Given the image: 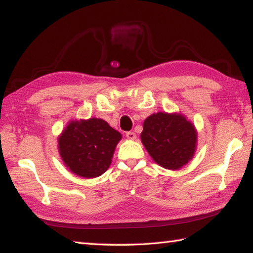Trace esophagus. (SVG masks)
I'll return each mask as SVG.
<instances>
[{
	"instance_id": "1",
	"label": "esophagus",
	"mask_w": 253,
	"mask_h": 253,
	"mask_svg": "<svg viewBox=\"0 0 253 253\" xmlns=\"http://www.w3.org/2000/svg\"><path fill=\"white\" fill-rule=\"evenodd\" d=\"M126 137H127L128 139L134 140V139H136V134H135V132H132V131H127L126 132Z\"/></svg>"
}]
</instances>
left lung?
Listing matches in <instances>:
<instances>
[{"mask_svg": "<svg viewBox=\"0 0 253 253\" xmlns=\"http://www.w3.org/2000/svg\"><path fill=\"white\" fill-rule=\"evenodd\" d=\"M140 139L154 162L176 170L193 158L198 130L181 113H155L144 121Z\"/></svg>", "mask_w": 253, "mask_h": 253, "instance_id": "8db88e82", "label": "left lung"}]
</instances>
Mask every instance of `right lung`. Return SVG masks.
Instances as JSON below:
<instances>
[{
  "label": "right lung",
  "mask_w": 253,
  "mask_h": 253,
  "mask_svg": "<svg viewBox=\"0 0 253 253\" xmlns=\"http://www.w3.org/2000/svg\"><path fill=\"white\" fill-rule=\"evenodd\" d=\"M121 139V132L104 119H75L59 135L58 151L70 172L84 178H95L108 169Z\"/></svg>",
  "instance_id": "1"
}]
</instances>
